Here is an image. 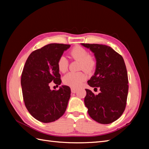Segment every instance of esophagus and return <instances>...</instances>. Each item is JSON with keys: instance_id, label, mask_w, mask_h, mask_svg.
<instances>
[{"instance_id": "esophagus-1", "label": "esophagus", "mask_w": 149, "mask_h": 149, "mask_svg": "<svg viewBox=\"0 0 149 149\" xmlns=\"http://www.w3.org/2000/svg\"><path fill=\"white\" fill-rule=\"evenodd\" d=\"M77 88H71V91L72 93H76V91H77Z\"/></svg>"}]
</instances>
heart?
Returning a JSON list of instances; mask_svg holds the SVG:
<instances>
[{
    "label": "heart",
    "mask_w": 149,
    "mask_h": 149,
    "mask_svg": "<svg viewBox=\"0 0 149 149\" xmlns=\"http://www.w3.org/2000/svg\"><path fill=\"white\" fill-rule=\"evenodd\" d=\"M70 54L73 58L79 61V68L83 69L86 72L93 71L96 65V61L92 56L88 55L86 49L79 46L75 47L73 48ZM68 63L65 56H61L57 61V66L59 70L64 73L68 69ZM86 75L83 72H69L63 77V83L68 86L76 88L80 86L85 79Z\"/></svg>",
    "instance_id": "b5f03b06"
}]
</instances>
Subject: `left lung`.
Masks as SVG:
<instances>
[{"instance_id":"left-lung-1","label":"left lung","mask_w":149,"mask_h":149,"mask_svg":"<svg viewBox=\"0 0 149 149\" xmlns=\"http://www.w3.org/2000/svg\"><path fill=\"white\" fill-rule=\"evenodd\" d=\"M94 53L96 69L88 81L91 87L99 88L95 95L88 89L84 98L90 116L95 121L108 124L119 118L125 109L128 94V76L122 56L111 47L99 44L82 43Z\"/></svg>"}]
</instances>
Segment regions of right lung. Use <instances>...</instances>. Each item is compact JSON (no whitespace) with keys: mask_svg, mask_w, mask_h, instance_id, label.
Wrapping results in <instances>:
<instances>
[{"mask_svg":"<svg viewBox=\"0 0 149 149\" xmlns=\"http://www.w3.org/2000/svg\"><path fill=\"white\" fill-rule=\"evenodd\" d=\"M70 45L50 43L34 50L28 57L21 77L23 99L27 109L43 123L54 122L65 113L70 97L68 86L51 90V82L61 83L57 61Z\"/></svg>","mask_w":149,"mask_h":149,"instance_id":"add662e5","label":"right lung"}]
</instances>
